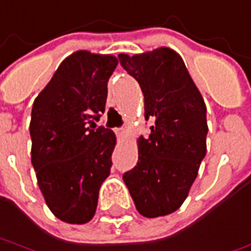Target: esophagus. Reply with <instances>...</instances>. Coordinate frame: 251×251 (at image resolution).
I'll return each instance as SVG.
<instances>
[{"label": "esophagus", "mask_w": 251, "mask_h": 251, "mask_svg": "<svg viewBox=\"0 0 251 251\" xmlns=\"http://www.w3.org/2000/svg\"><path fill=\"white\" fill-rule=\"evenodd\" d=\"M116 134H117V137H120V138H126L127 137V129L126 128H117L116 129Z\"/></svg>", "instance_id": "34e87169"}]
</instances>
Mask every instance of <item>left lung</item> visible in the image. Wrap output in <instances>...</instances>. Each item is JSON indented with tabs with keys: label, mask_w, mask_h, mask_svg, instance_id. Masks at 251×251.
<instances>
[{
	"label": "left lung",
	"mask_w": 251,
	"mask_h": 251,
	"mask_svg": "<svg viewBox=\"0 0 251 251\" xmlns=\"http://www.w3.org/2000/svg\"><path fill=\"white\" fill-rule=\"evenodd\" d=\"M120 65L139 84L145 98L149 137L138 139L137 166L123 179L138 213L167 216L181 207L206 156V103L182 58L161 47L128 56Z\"/></svg>",
	"instance_id": "1"
}]
</instances>
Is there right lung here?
<instances>
[{"label": "right lung", "mask_w": 251, "mask_h": 251, "mask_svg": "<svg viewBox=\"0 0 251 251\" xmlns=\"http://www.w3.org/2000/svg\"><path fill=\"white\" fill-rule=\"evenodd\" d=\"M113 55L67 56L31 109V164L47 206L67 224L92 220L100 185L110 174L116 135L91 127L105 112Z\"/></svg>", "instance_id": "1"}]
</instances>
